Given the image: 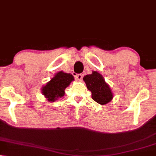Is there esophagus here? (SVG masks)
<instances>
[{
    "label": "esophagus",
    "instance_id": "1",
    "mask_svg": "<svg viewBox=\"0 0 156 156\" xmlns=\"http://www.w3.org/2000/svg\"><path fill=\"white\" fill-rule=\"evenodd\" d=\"M75 78H76V80H82L83 75L82 74H77V75H76V76H75Z\"/></svg>",
    "mask_w": 156,
    "mask_h": 156
}]
</instances>
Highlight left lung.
I'll list each match as a JSON object with an SVG mask.
<instances>
[{"instance_id":"8db88e82","label":"left lung","mask_w":156,"mask_h":156,"mask_svg":"<svg viewBox=\"0 0 156 156\" xmlns=\"http://www.w3.org/2000/svg\"><path fill=\"white\" fill-rule=\"evenodd\" d=\"M87 88L91 92L92 98L101 105L109 103L113 98L111 88L104 80V77L96 71L83 77Z\"/></svg>"}]
</instances>
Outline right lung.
Instances as JSON below:
<instances>
[{
    "label": "right lung",
    "mask_w": 156,
    "mask_h": 156,
    "mask_svg": "<svg viewBox=\"0 0 156 156\" xmlns=\"http://www.w3.org/2000/svg\"><path fill=\"white\" fill-rule=\"evenodd\" d=\"M73 80V76L70 73L60 71L57 73L55 76L42 88V94L48 101H55L65 94V89Z\"/></svg>",
    "instance_id": "obj_1"
}]
</instances>
